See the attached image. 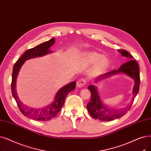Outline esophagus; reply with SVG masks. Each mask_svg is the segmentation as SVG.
Listing matches in <instances>:
<instances>
[{
    "label": "esophagus",
    "mask_w": 151,
    "mask_h": 151,
    "mask_svg": "<svg viewBox=\"0 0 151 151\" xmlns=\"http://www.w3.org/2000/svg\"><path fill=\"white\" fill-rule=\"evenodd\" d=\"M86 80H85L84 79H83V78H81V79L79 80L76 82V86L78 88H81L83 86H84V85L86 84Z\"/></svg>",
    "instance_id": "34e87169"
}]
</instances>
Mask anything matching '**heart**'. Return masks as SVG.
I'll list each match as a JSON object with an SVG mask.
<instances>
[{
	"label": "heart",
	"mask_w": 151,
	"mask_h": 151,
	"mask_svg": "<svg viewBox=\"0 0 151 151\" xmlns=\"http://www.w3.org/2000/svg\"><path fill=\"white\" fill-rule=\"evenodd\" d=\"M84 61L88 65H92L96 63L94 69L97 71L104 69L108 63V59L106 56H101L100 54L95 52H89L85 55Z\"/></svg>",
	"instance_id": "obj_1"
}]
</instances>
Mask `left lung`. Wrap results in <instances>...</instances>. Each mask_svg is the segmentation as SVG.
Listing matches in <instances>:
<instances>
[{"mask_svg":"<svg viewBox=\"0 0 151 151\" xmlns=\"http://www.w3.org/2000/svg\"><path fill=\"white\" fill-rule=\"evenodd\" d=\"M118 52H119L123 57H127L128 60H129L122 65L119 69L111 71L107 73L101 75L97 78L96 81L117 73H123L126 74L128 76L133 78L134 81L132 102H131L129 106L121 109H110L103 104L102 101L100 99L99 94H98V91L96 86H95L94 85H90L88 86V89L89 90V91H91V100L87 104L86 107L91 116L95 119H98L101 121H112L123 116L130 109L134 98L139 92L140 76L138 64H137L136 60L132 59L133 56L130 55L126 50L119 49L118 50Z\"/></svg>","mask_w":151,"mask_h":151,"instance_id":"8db88e82","label":"left lung"}]
</instances>
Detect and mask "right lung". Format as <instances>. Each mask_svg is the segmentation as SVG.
Here are the masks:
<instances>
[{
	"instance_id": "obj_1",
	"label": "right lung",
	"mask_w": 151,
	"mask_h": 151,
	"mask_svg": "<svg viewBox=\"0 0 151 151\" xmlns=\"http://www.w3.org/2000/svg\"><path fill=\"white\" fill-rule=\"evenodd\" d=\"M54 42L55 39L52 38L47 42H43L33 48L28 49L16 62L14 68H13L12 80L11 84L12 96L14 97L20 112L27 117L37 121L45 122L50 120L55 117L62 108L67 94L71 91L74 90L76 87L75 81H73L65 85L57 92L54 102L47 107L43 108L35 109L28 107L26 105H24L19 99L16 91V81L19 71L23 64L26 60L30 59V58L41 57L51 53L52 52L49 48L54 44Z\"/></svg>"
}]
</instances>
